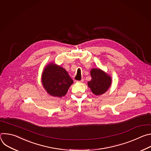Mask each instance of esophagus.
I'll use <instances>...</instances> for the list:
<instances>
[{
	"mask_svg": "<svg viewBox=\"0 0 151 151\" xmlns=\"http://www.w3.org/2000/svg\"><path fill=\"white\" fill-rule=\"evenodd\" d=\"M83 81V79H81L79 80V81H77L78 82H82Z\"/></svg>",
	"mask_w": 151,
	"mask_h": 151,
	"instance_id": "34e87169",
	"label": "esophagus"
}]
</instances>
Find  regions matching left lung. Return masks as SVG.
I'll list each match as a JSON object with an SVG mask.
<instances>
[{
    "mask_svg": "<svg viewBox=\"0 0 151 151\" xmlns=\"http://www.w3.org/2000/svg\"><path fill=\"white\" fill-rule=\"evenodd\" d=\"M91 80L88 82V87L96 95L104 93L111 85V78L99 69L91 70Z\"/></svg>",
    "mask_w": 151,
    "mask_h": 151,
    "instance_id": "obj_1",
    "label": "left lung"
}]
</instances>
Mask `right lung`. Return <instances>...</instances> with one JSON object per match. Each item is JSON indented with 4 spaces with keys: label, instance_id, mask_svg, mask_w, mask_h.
I'll return each instance as SVG.
<instances>
[{
    "label": "right lung",
    "instance_id": "add662e5",
    "mask_svg": "<svg viewBox=\"0 0 151 151\" xmlns=\"http://www.w3.org/2000/svg\"><path fill=\"white\" fill-rule=\"evenodd\" d=\"M42 81L47 91L50 95L58 97L66 95L73 82L65 69L53 63L44 69Z\"/></svg>",
    "mask_w": 151,
    "mask_h": 151
}]
</instances>
